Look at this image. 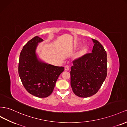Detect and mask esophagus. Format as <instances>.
Listing matches in <instances>:
<instances>
[{
    "label": "esophagus",
    "mask_w": 127,
    "mask_h": 127,
    "mask_svg": "<svg viewBox=\"0 0 127 127\" xmlns=\"http://www.w3.org/2000/svg\"><path fill=\"white\" fill-rule=\"evenodd\" d=\"M64 70L66 71H68L69 70V67L68 66H66L64 67Z\"/></svg>",
    "instance_id": "obj_1"
}]
</instances>
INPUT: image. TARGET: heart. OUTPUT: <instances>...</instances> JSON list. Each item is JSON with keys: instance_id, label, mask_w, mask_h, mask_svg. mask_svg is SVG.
Here are the masks:
<instances>
[{"instance_id": "heart-1", "label": "heart", "mask_w": 127, "mask_h": 127, "mask_svg": "<svg viewBox=\"0 0 127 127\" xmlns=\"http://www.w3.org/2000/svg\"><path fill=\"white\" fill-rule=\"evenodd\" d=\"M88 51V47L87 45H84L81 47V50H80L79 52H78L77 57L78 58H81L85 56L87 54Z\"/></svg>"}]
</instances>
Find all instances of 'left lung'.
Here are the masks:
<instances>
[{
	"label": "left lung",
	"instance_id": "8db88e82",
	"mask_svg": "<svg viewBox=\"0 0 127 127\" xmlns=\"http://www.w3.org/2000/svg\"><path fill=\"white\" fill-rule=\"evenodd\" d=\"M92 53L73 61L70 85L74 93L82 98L94 95L100 88L107 76V54L98 40L92 38Z\"/></svg>",
	"mask_w": 127,
	"mask_h": 127
}]
</instances>
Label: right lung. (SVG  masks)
<instances>
[{
  "label": "right lung",
  "instance_id": "right-lung-1",
  "mask_svg": "<svg viewBox=\"0 0 127 127\" xmlns=\"http://www.w3.org/2000/svg\"><path fill=\"white\" fill-rule=\"evenodd\" d=\"M43 40L38 36L30 40L23 47L19 63V75L24 87L38 98H45L52 94L57 79L64 70V67L53 66L38 58L36 50Z\"/></svg>",
  "mask_w": 127,
  "mask_h": 127
}]
</instances>
